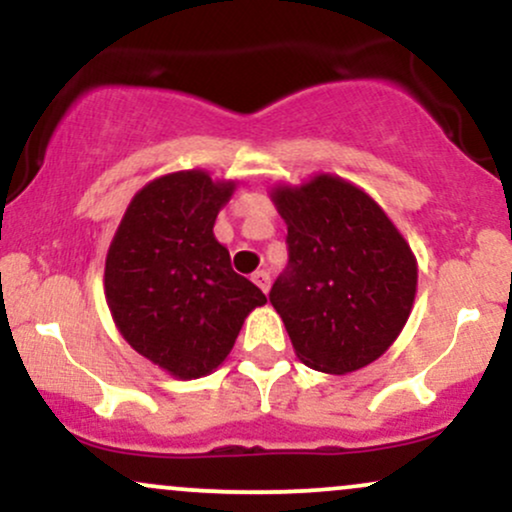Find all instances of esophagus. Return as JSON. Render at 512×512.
Returning <instances> with one entry per match:
<instances>
[{
  "instance_id": "34e87169",
  "label": "esophagus",
  "mask_w": 512,
  "mask_h": 512,
  "mask_svg": "<svg viewBox=\"0 0 512 512\" xmlns=\"http://www.w3.org/2000/svg\"><path fill=\"white\" fill-rule=\"evenodd\" d=\"M252 281H255V284L260 286L264 293H267L269 286H272V276H269V272H264V269H260V272L252 274Z\"/></svg>"
}]
</instances>
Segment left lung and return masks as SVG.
Instances as JSON below:
<instances>
[{
  "mask_svg": "<svg viewBox=\"0 0 512 512\" xmlns=\"http://www.w3.org/2000/svg\"><path fill=\"white\" fill-rule=\"evenodd\" d=\"M289 228V269L269 301L308 368L346 375L395 344L416 298L419 264L385 209L354 182L315 173L269 190Z\"/></svg>",
  "mask_w": 512,
  "mask_h": 512,
  "instance_id": "1",
  "label": "left lung"
}]
</instances>
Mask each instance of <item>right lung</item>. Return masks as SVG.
<instances>
[{
	"instance_id": "right-lung-1",
	"label": "right lung",
	"mask_w": 512,
	"mask_h": 512,
	"mask_svg": "<svg viewBox=\"0 0 512 512\" xmlns=\"http://www.w3.org/2000/svg\"><path fill=\"white\" fill-rule=\"evenodd\" d=\"M204 168L146 182L105 255V303L125 342L178 380L214 373L267 296L233 272L214 221L236 192Z\"/></svg>"
}]
</instances>
